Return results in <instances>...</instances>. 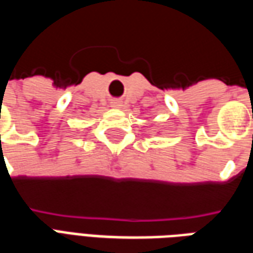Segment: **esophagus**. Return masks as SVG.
I'll use <instances>...</instances> for the list:
<instances>
[{
  "label": "esophagus",
  "instance_id": "esophagus-1",
  "mask_svg": "<svg viewBox=\"0 0 253 253\" xmlns=\"http://www.w3.org/2000/svg\"><path fill=\"white\" fill-rule=\"evenodd\" d=\"M111 105H112V107H115V108H119V107L122 105V103L119 101V100H114V101H111Z\"/></svg>",
  "mask_w": 253,
  "mask_h": 253
}]
</instances>
